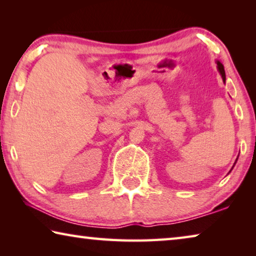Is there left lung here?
<instances>
[{
	"label": "left lung",
	"mask_w": 256,
	"mask_h": 256,
	"mask_svg": "<svg viewBox=\"0 0 256 256\" xmlns=\"http://www.w3.org/2000/svg\"><path fill=\"white\" fill-rule=\"evenodd\" d=\"M216 68H218V70H219V72H220V74H222V80H224V82H226V74H224V66L222 63L219 62V60H216ZM237 162V160H236ZM236 164V162H235Z\"/></svg>",
	"instance_id": "left-lung-1"
}]
</instances>
